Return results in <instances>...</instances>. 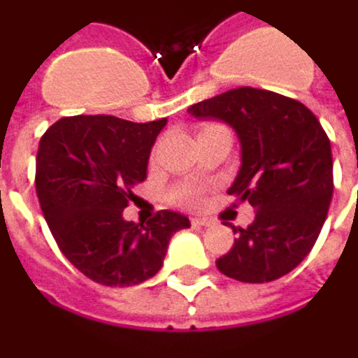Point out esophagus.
Wrapping results in <instances>:
<instances>
[{
	"mask_svg": "<svg viewBox=\"0 0 358 358\" xmlns=\"http://www.w3.org/2000/svg\"><path fill=\"white\" fill-rule=\"evenodd\" d=\"M192 224L194 227H211L213 221H209V219H201V217H196V219H192Z\"/></svg>",
	"mask_w": 358,
	"mask_h": 358,
	"instance_id": "34e87169",
	"label": "esophagus"
}]
</instances>
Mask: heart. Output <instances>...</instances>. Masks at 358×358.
<instances>
[{
	"label": "heart",
	"instance_id": "obj_1",
	"mask_svg": "<svg viewBox=\"0 0 358 358\" xmlns=\"http://www.w3.org/2000/svg\"><path fill=\"white\" fill-rule=\"evenodd\" d=\"M201 197H203V189L196 184H182V186H176L172 189L171 199L176 205H182V207H197L201 203Z\"/></svg>",
	"mask_w": 358,
	"mask_h": 358
}]
</instances>
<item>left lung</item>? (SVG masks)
Wrapping results in <instances>:
<instances>
[{"label": "left lung", "mask_w": 358, "mask_h": 358, "mask_svg": "<svg viewBox=\"0 0 358 358\" xmlns=\"http://www.w3.org/2000/svg\"><path fill=\"white\" fill-rule=\"evenodd\" d=\"M196 120H219L240 141V169L229 187L256 207L248 229L219 271L242 283H269L301 264L318 240L334 194L331 145L304 104L271 91L240 87L187 108Z\"/></svg>", "instance_id": "1"}]
</instances>
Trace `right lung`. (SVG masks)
Returning a JSON list of instances; mask_svg holds the SVG:
<instances>
[{
  "instance_id": "obj_1",
  "label": "right lung",
  "mask_w": 358,
  "mask_h": 358,
  "mask_svg": "<svg viewBox=\"0 0 358 358\" xmlns=\"http://www.w3.org/2000/svg\"><path fill=\"white\" fill-rule=\"evenodd\" d=\"M166 118L136 124L114 116L62 118L42 136L36 196L62 254L94 283L131 287L162 267L186 215L159 211L147 224L124 219L131 187L147 178Z\"/></svg>"
}]
</instances>
